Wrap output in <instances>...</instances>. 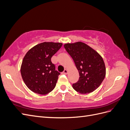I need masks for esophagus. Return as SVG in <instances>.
<instances>
[{
	"label": "esophagus",
	"mask_w": 130,
	"mask_h": 130,
	"mask_svg": "<svg viewBox=\"0 0 130 130\" xmlns=\"http://www.w3.org/2000/svg\"><path fill=\"white\" fill-rule=\"evenodd\" d=\"M68 70H67V69H65L64 71H63V72H62V74H65V75H66V74H68Z\"/></svg>",
	"instance_id": "obj_1"
}]
</instances>
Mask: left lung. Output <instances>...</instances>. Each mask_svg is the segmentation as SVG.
<instances>
[{"label": "left lung", "mask_w": 130, "mask_h": 130, "mask_svg": "<svg viewBox=\"0 0 130 130\" xmlns=\"http://www.w3.org/2000/svg\"><path fill=\"white\" fill-rule=\"evenodd\" d=\"M64 48L72 57L79 73L73 88L82 94L93 92L99 87L106 75L105 63L95 50L82 42L67 43Z\"/></svg>", "instance_id": "1"}]
</instances>
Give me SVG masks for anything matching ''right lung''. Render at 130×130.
I'll return each mask as SVG.
<instances>
[{
	"label": "right lung",
	"instance_id": "add662e5",
	"mask_svg": "<svg viewBox=\"0 0 130 130\" xmlns=\"http://www.w3.org/2000/svg\"><path fill=\"white\" fill-rule=\"evenodd\" d=\"M62 45L61 43L43 42L34 46L23 58L21 73L31 91L45 95L55 87L60 73L51 61Z\"/></svg>",
	"mask_w": 130,
	"mask_h": 130
}]
</instances>
